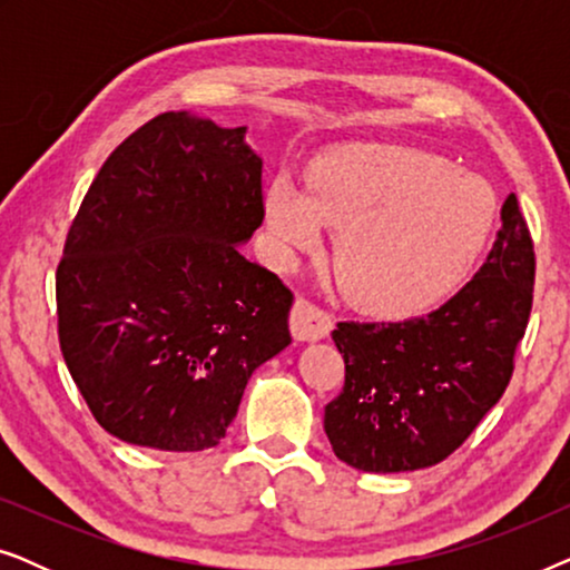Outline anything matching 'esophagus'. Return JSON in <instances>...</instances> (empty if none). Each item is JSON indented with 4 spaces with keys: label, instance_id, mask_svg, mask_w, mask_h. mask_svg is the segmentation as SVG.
<instances>
[{
    "label": "esophagus",
    "instance_id": "obj_1",
    "mask_svg": "<svg viewBox=\"0 0 570 570\" xmlns=\"http://www.w3.org/2000/svg\"><path fill=\"white\" fill-rule=\"evenodd\" d=\"M291 332L298 342H316L330 337L332 316L306 298H298L291 314Z\"/></svg>",
    "mask_w": 570,
    "mask_h": 570
}]
</instances>
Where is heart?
Masks as SVG:
<instances>
[{
  "instance_id": "obj_1",
  "label": "heart",
  "mask_w": 570,
  "mask_h": 570,
  "mask_svg": "<svg viewBox=\"0 0 570 570\" xmlns=\"http://www.w3.org/2000/svg\"><path fill=\"white\" fill-rule=\"evenodd\" d=\"M485 178L407 145L355 142L326 150L308 189L279 176L264 217L285 259L314 252L322 225L340 230L334 267L350 301L381 318L441 306L472 275L495 225Z\"/></svg>"
}]
</instances>
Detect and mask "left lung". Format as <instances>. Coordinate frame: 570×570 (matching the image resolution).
<instances>
[{"label": "left lung", "instance_id": "obj_1", "mask_svg": "<svg viewBox=\"0 0 570 570\" xmlns=\"http://www.w3.org/2000/svg\"><path fill=\"white\" fill-rule=\"evenodd\" d=\"M501 220L488 262L439 311L332 332L345 386L324 431L345 464L376 474L439 464L503 396L532 311L534 246L513 194Z\"/></svg>", "mask_w": 570, "mask_h": 570}]
</instances>
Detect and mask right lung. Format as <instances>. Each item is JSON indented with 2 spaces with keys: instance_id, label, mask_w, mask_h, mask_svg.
I'll list each match as a JSON object with an SVG mask.
<instances>
[{
  "instance_id": "obj_1",
  "label": "right lung",
  "mask_w": 570,
  "mask_h": 570,
  "mask_svg": "<svg viewBox=\"0 0 570 570\" xmlns=\"http://www.w3.org/2000/svg\"><path fill=\"white\" fill-rule=\"evenodd\" d=\"M264 220L246 127L155 116L108 155L57 269L59 345L116 439L202 451L291 345L293 293L238 252Z\"/></svg>"
}]
</instances>
